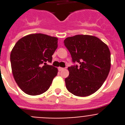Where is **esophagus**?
Listing matches in <instances>:
<instances>
[{"mask_svg": "<svg viewBox=\"0 0 125 125\" xmlns=\"http://www.w3.org/2000/svg\"><path fill=\"white\" fill-rule=\"evenodd\" d=\"M58 69H59V71H61L63 70L64 68H61V67H59V68H58Z\"/></svg>", "mask_w": 125, "mask_h": 125, "instance_id": "1", "label": "esophagus"}]
</instances>
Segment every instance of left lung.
Returning <instances> with one entry per match:
<instances>
[{"label": "left lung", "mask_w": 125, "mask_h": 125, "mask_svg": "<svg viewBox=\"0 0 125 125\" xmlns=\"http://www.w3.org/2000/svg\"><path fill=\"white\" fill-rule=\"evenodd\" d=\"M73 62L78 65L68 68L65 79L68 91L78 96H88L100 89L111 68V54L108 46L97 37L76 35L64 41Z\"/></svg>", "instance_id": "1"}]
</instances>
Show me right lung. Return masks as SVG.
Masks as SVG:
<instances>
[{"instance_id":"add662e5","label":"right lung","mask_w":125,"mask_h":125,"mask_svg":"<svg viewBox=\"0 0 125 125\" xmlns=\"http://www.w3.org/2000/svg\"><path fill=\"white\" fill-rule=\"evenodd\" d=\"M57 40L46 34H31L20 39L12 49L13 76L25 93L39 95L49 88L58 70L46 62H52Z\"/></svg>"}]
</instances>
